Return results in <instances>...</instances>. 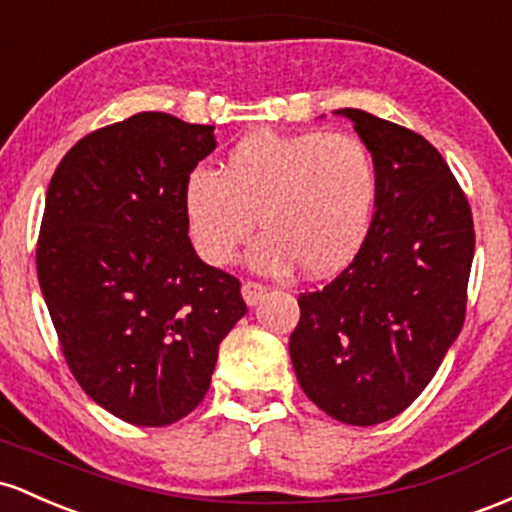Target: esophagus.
I'll return each mask as SVG.
<instances>
[{
    "instance_id": "34e87169",
    "label": "esophagus",
    "mask_w": 512,
    "mask_h": 512,
    "mask_svg": "<svg viewBox=\"0 0 512 512\" xmlns=\"http://www.w3.org/2000/svg\"><path fill=\"white\" fill-rule=\"evenodd\" d=\"M263 295H266V285L254 283V280H246V283L241 285V297H244V302L249 304V307H254Z\"/></svg>"
}]
</instances>
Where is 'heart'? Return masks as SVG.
<instances>
[{
    "instance_id": "b5f03b06",
    "label": "heart",
    "mask_w": 512,
    "mask_h": 512,
    "mask_svg": "<svg viewBox=\"0 0 512 512\" xmlns=\"http://www.w3.org/2000/svg\"><path fill=\"white\" fill-rule=\"evenodd\" d=\"M377 193L375 159L358 137L261 130L232 147L222 174L195 169L183 208L195 249L212 266H227L258 225V271L297 263L304 275L324 278L360 254Z\"/></svg>"
}]
</instances>
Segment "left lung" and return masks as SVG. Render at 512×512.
<instances>
[{"label":"left lung","instance_id":"1","mask_svg":"<svg viewBox=\"0 0 512 512\" xmlns=\"http://www.w3.org/2000/svg\"><path fill=\"white\" fill-rule=\"evenodd\" d=\"M336 113L370 149L380 193L360 254L297 300L290 358L321 411L348 426H377L409 409L462 331L474 220L426 137L358 108Z\"/></svg>","mask_w":512,"mask_h":512}]
</instances>
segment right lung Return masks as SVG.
<instances>
[{"label": "right lung", "instance_id": "add662e5", "mask_svg": "<svg viewBox=\"0 0 512 512\" xmlns=\"http://www.w3.org/2000/svg\"><path fill=\"white\" fill-rule=\"evenodd\" d=\"M212 125L157 111L82 137L57 164L36 266L74 380L132 426L188 416L246 314L239 280L203 263L183 191Z\"/></svg>", "mask_w": 512, "mask_h": 512}]
</instances>
